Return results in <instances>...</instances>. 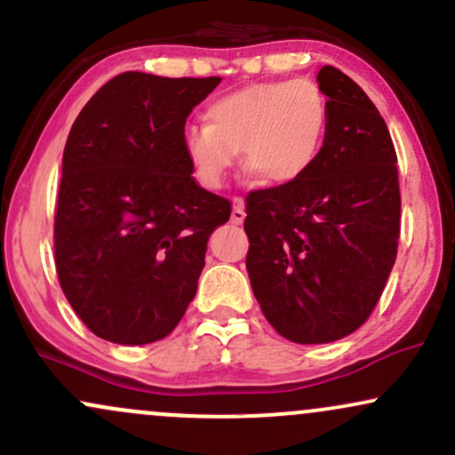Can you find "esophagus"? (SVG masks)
Segmentation results:
<instances>
[{
  "label": "esophagus",
  "mask_w": 455,
  "mask_h": 455,
  "mask_svg": "<svg viewBox=\"0 0 455 455\" xmlns=\"http://www.w3.org/2000/svg\"><path fill=\"white\" fill-rule=\"evenodd\" d=\"M245 218V212H243V198L235 196L233 198V212H231V222L233 224H242Z\"/></svg>",
  "instance_id": "1"
}]
</instances>
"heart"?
<instances>
[{"mask_svg":"<svg viewBox=\"0 0 455 455\" xmlns=\"http://www.w3.org/2000/svg\"><path fill=\"white\" fill-rule=\"evenodd\" d=\"M207 126L184 130V151L196 180L222 188L243 151L245 164L269 184L291 186L310 173L327 137L329 104L310 78L245 85L216 98Z\"/></svg>","mask_w":455,"mask_h":455,"instance_id":"heart-1","label":"heart"}]
</instances>
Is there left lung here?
<instances>
[{"label": "left lung", "instance_id": "8db88e82", "mask_svg": "<svg viewBox=\"0 0 455 455\" xmlns=\"http://www.w3.org/2000/svg\"><path fill=\"white\" fill-rule=\"evenodd\" d=\"M316 81L329 124L315 169L245 196L250 284L271 327L297 344L340 340L368 321L400 239L387 124L338 68L323 66Z\"/></svg>", "mask_w": 455, "mask_h": 455}]
</instances>
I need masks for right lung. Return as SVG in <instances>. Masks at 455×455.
Wrapping results in <instances>:
<instances>
[{
	"mask_svg": "<svg viewBox=\"0 0 455 455\" xmlns=\"http://www.w3.org/2000/svg\"><path fill=\"white\" fill-rule=\"evenodd\" d=\"M220 81L124 72L72 124L55 269L72 310L102 340H162L195 299L207 242L231 218V201L196 184L181 139Z\"/></svg>",
	"mask_w": 455,
	"mask_h": 455,
	"instance_id": "obj_1",
	"label": "right lung"
}]
</instances>
